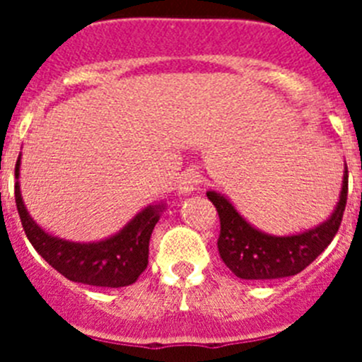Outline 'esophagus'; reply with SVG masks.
Masks as SVG:
<instances>
[{"label":"esophagus","instance_id":"34e87169","mask_svg":"<svg viewBox=\"0 0 362 362\" xmlns=\"http://www.w3.org/2000/svg\"><path fill=\"white\" fill-rule=\"evenodd\" d=\"M201 183V175L197 170H187L185 174H181L177 181V190L179 194H192L194 190H197Z\"/></svg>","mask_w":362,"mask_h":362}]
</instances>
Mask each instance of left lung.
Listing matches in <instances>:
<instances>
[{
	"label": "left lung",
	"instance_id": "8db88e82",
	"mask_svg": "<svg viewBox=\"0 0 362 362\" xmlns=\"http://www.w3.org/2000/svg\"><path fill=\"white\" fill-rule=\"evenodd\" d=\"M206 197L219 214L221 230L217 250L223 263L239 279H281L305 270L335 238L348 199V168H344L343 190L330 219L297 235L276 238L259 232L217 192H206Z\"/></svg>",
	"mask_w": 362,
	"mask_h": 362
}]
</instances>
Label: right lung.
Wrapping results in <instances>:
<instances>
[{
    "instance_id": "1",
    "label": "right lung",
    "mask_w": 362,
    "mask_h": 362,
    "mask_svg": "<svg viewBox=\"0 0 362 362\" xmlns=\"http://www.w3.org/2000/svg\"><path fill=\"white\" fill-rule=\"evenodd\" d=\"M19 177V158L16 179ZM16 206L28 241L37 254L74 283L121 288L136 283L148 264V243L163 206H148L137 214L114 238L99 243H70L49 235L25 209L19 183L14 185Z\"/></svg>"
}]
</instances>
